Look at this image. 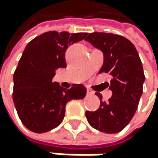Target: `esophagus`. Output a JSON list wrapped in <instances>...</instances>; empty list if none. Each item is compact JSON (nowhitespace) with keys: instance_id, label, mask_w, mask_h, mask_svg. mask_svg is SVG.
I'll list each match as a JSON object with an SVG mask.
<instances>
[{"instance_id":"1","label":"esophagus","mask_w":158,"mask_h":158,"mask_svg":"<svg viewBox=\"0 0 158 158\" xmlns=\"http://www.w3.org/2000/svg\"><path fill=\"white\" fill-rule=\"evenodd\" d=\"M87 94L88 95H92V94H94V92L91 89H89V88H87Z\"/></svg>"}]
</instances>
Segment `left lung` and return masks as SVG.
Returning a JSON list of instances; mask_svg holds the SVG:
<instances>
[{"instance_id": "8db88e82", "label": "left lung", "mask_w": 158, "mask_h": 158, "mask_svg": "<svg viewBox=\"0 0 158 158\" xmlns=\"http://www.w3.org/2000/svg\"><path fill=\"white\" fill-rule=\"evenodd\" d=\"M85 40L103 52L104 60L99 70L112 76L109 89L113 96L101 101L97 111H86L85 116L93 128L105 134H116L129 124L137 109L143 92L145 76L138 53L132 42L120 35L94 32Z\"/></svg>"}]
</instances>
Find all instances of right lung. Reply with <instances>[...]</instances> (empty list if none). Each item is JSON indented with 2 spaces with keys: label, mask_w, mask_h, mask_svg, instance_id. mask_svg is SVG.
Listing matches in <instances>:
<instances>
[{
  "label": "right lung",
  "mask_w": 158,
  "mask_h": 158,
  "mask_svg": "<svg viewBox=\"0 0 158 158\" xmlns=\"http://www.w3.org/2000/svg\"><path fill=\"white\" fill-rule=\"evenodd\" d=\"M86 36L49 31L28 42L13 76V101L28 130L41 134L56 128L63 120L67 102L85 97L84 85L73 84L64 89L52 82V78L57 69L66 67L68 46Z\"/></svg>",
  "instance_id": "1"
}]
</instances>
